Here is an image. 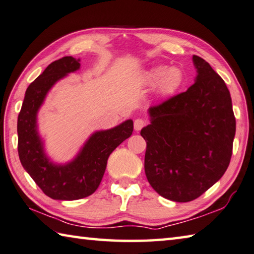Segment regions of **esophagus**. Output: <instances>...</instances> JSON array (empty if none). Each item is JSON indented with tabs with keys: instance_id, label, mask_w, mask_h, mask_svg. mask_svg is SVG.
<instances>
[{
	"instance_id": "obj_1",
	"label": "esophagus",
	"mask_w": 254,
	"mask_h": 254,
	"mask_svg": "<svg viewBox=\"0 0 254 254\" xmlns=\"http://www.w3.org/2000/svg\"><path fill=\"white\" fill-rule=\"evenodd\" d=\"M145 126V121L142 119H136L134 121V130L135 131H140L141 128Z\"/></svg>"
}]
</instances>
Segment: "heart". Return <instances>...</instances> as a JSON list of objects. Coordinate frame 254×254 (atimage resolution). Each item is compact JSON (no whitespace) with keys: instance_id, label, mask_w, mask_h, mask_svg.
Instances as JSON below:
<instances>
[{"instance_id":"1","label":"heart","mask_w":254,"mask_h":254,"mask_svg":"<svg viewBox=\"0 0 254 254\" xmlns=\"http://www.w3.org/2000/svg\"><path fill=\"white\" fill-rule=\"evenodd\" d=\"M146 84L156 85L158 93L168 95L177 91L183 82V74L179 67L156 65L146 71L144 75Z\"/></svg>"}]
</instances>
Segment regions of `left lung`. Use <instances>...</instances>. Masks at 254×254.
<instances>
[{
    "label": "left lung",
    "mask_w": 254,
    "mask_h": 254,
    "mask_svg": "<svg viewBox=\"0 0 254 254\" xmlns=\"http://www.w3.org/2000/svg\"><path fill=\"white\" fill-rule=\"evenodd\" d=\"M194 84L147 112L145 175L165 199L189 202L222 178L236 135L232 100L224 81L203 59L192 58Z\"/></svg>",
    "instance_id": "8db88e82"
}]
</instances>
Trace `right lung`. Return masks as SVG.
I'll use <instances>...</instances> for the list:
<instances>
[{
    "instance_id": "1",
    "label": "right lung",
    "mask_w": 254,
    "mask_h": 254,
    "mask_svg": "<svg viewBox=\"0 0 254 254\" xmlns=\"http://www.w3.org/2000/svg\"><path fill=\"white\" fill-rule=\"evenodd\" d=\"M80 61L64 57L51 63L26 89L17 118V150L23 168L54 200H79L94 193L102 181L110 154L133 132V121L128 119L112 128L92 133L74 158L65 163L54 162L48 155L39 132L38 113L50 90L80 70Z\"/></svg>"
}]
</instances>
